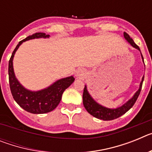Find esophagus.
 Wrapping results in <instances>:
<instances>
[{"mask_svg": "<svg viewBox=\"0 0 152 152\" xmlns=\"http://www.w3.org/2000/svg\"><path fill=\"white\" fill-rule=\"evenodd\" d=\"M84 75V70L81 69V68H79V69L76 70V72H75V76L77 77H81L82 76Z\"/></svg>", "mask_w": 152, "mask_h": 152, "instance_id": "1", "label": "esophagus"}]
</instances>
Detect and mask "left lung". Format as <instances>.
<instances>
[{"label":"left lung","mask_w":152,"mask_h":152,"mask_svg":"<svg viewBox=\"0 0 152 152\" xmlns=\"http://www.w3.org/2000/svg\"><path fill=\"white\" fill-rule=\"evenodd\" d=\"M124 35V37L127 41H128L129 43L133 46L134 48L137 49L138 50L140 51L139 47L136 45V44L134 42L133 39L129 36L128 33H126V32H124L123 33ZM142 55V53H141ZM142 60L144 61L143 59V56L142 55ZM143 80H144V77H142V81L140 83V86H139V89L136 91L134 96L130 99L129 100L126 102L125 104H123L122 107H118L116 109H110L107 108V107H104L103 106L100 105L99 103H96L92 97L90 95V94L88 93V89H87V86H84V92H83V104H84V107L87 110L88 113H89L91 115H92L93 116L97 118V119H103V120H113V119H117L119 116H123V114L126 113L127 111H129L132 107H133V105L135 104V101L139 97V94H140L141 90H142V83H143Z\"/></svg>","instance_id":"8db88e82"}]
</instances>
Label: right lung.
<instances>
[{
	"mask_svg": "<svg viewBox=\"0 0 152 152\" xmlns=\"http://www.w3.org/2000/svg\"><path fill=\"white\" fill-rule=\"evenodd\" d=\"M49 37V35H45L44 33H36L32 36H29L19 42L9 60L8 75L12 96L20 107L31 113H46L53 110L61 101L63 92L75 81L73 76H70L57 80L45 89L39 91H31L23 88L16 78L13 72V59L19 46L23 42L32 39Z\"/></svg>",
	"mask_w": 152,
	"mask_h": 152,
	"instance_id": "obj_1",
	"label": "right lung"
}]
</instances>
